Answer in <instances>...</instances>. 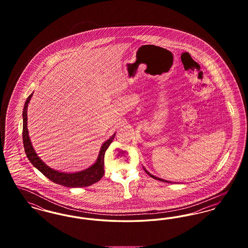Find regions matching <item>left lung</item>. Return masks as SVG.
<instances>
[{"label":"left lung","instance_id":"obj_1","mask_svg":"<svg viewBox=\"0 0 248 248\" xmlns=\"http://www.w3.org/2000/svg\"><path fill=\"white\" fill-rule=\"evenodd\" d=\"M145 171H146V170H145ZM146 172H147V174H148V175H150V176L153 177V178H155V179H157V180H160V181H164V182H168V181H166V180H165V179H162V178H159V177H154V176H153V175H151V174H150V173H149L148 171H146Z\"/></svg>","mask_w":248,"mask_h":248}]
</instances>
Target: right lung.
<instances>
[{"instance_id":"1","label":"right lung","mask_w":248,"mask_h":248,"mask_svg":"<svg viewBox=\"0 0 248 248\" xmlns=\"http://www.w3.org/2000/svg\"><path fill=\"white\" fill-rule=\"evenodd\" d=\"M32 96V94H30L25 102L23 109V131H22V138H23L24 149L25 153L30 160V162L32 165L35 166L36 168L44 174L46 177L49 178L51 181L65 186V187H70V188H82V187H87L95 182L99 181L101 177L104 175V155L107 149L108 148L109 144L114 140L115 134L108 139L101 147L100 153L98 155V158L96 162L91 167L88 169H85L81 172L78 173H73V174H67V173H62L56 170H53L52 168L48 167L35 154L31 143L29 137V132L27 128V108H28V104Z\"/></svg>"}]
</instances>
